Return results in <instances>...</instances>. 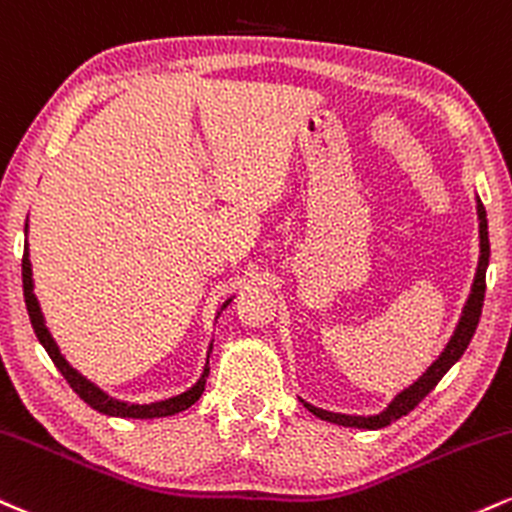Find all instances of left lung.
I'll return each mask as SVG.
<instances>
[{
    "label": "left lung",
    "instance_id": "1",
    "mask_svg": "<svg viewBox=\"0 0 512 512\" xmlns=\"http://www.w3.org/2000/svg\"><path fill=\"white\" fill-rule=\"evenodd\" d=\"M477 214H479V245H482V255H479V267H477V276H474L472 283V293L467 298V305L463 310V317H460L458 329L443 353L439 355V360L434 362L427 372L422 374L410 389H405L400 396H396V400L386 408L381 415L374 417H353V415H338V412H326L319 410L315 405L303 403L312 415H317L319 420L326 422H334L341 424V427H357V429H381V427H389L391 422L400 420L403 415H408L410 410H415L417 405L427 398V393L439 384L443 374L451 369L455 362L460 360V355L465 353V348L470 346L474 331H477L479 317H482V305H484V293H486V264H489V229H486V212L482 200H477Z\"/></svg>",
    "mask_w": 512,
    "mask_h": 512
}]
</instances>
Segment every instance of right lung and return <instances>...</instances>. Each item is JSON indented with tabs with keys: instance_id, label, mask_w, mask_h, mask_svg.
<instances>
[{
	"instance_id": "right-lung-1",
	"label": "right lung",
	"mask_w": 512,
	"mask_h": 512,
	"mask_svg": "<svg viewBox=\"0 0 512 512\" xmlns=\"http://www.w3.org/2000/svg\"><path fill=\"white\" fill-rule=\"evenodd\" d=\"M21 272H23V295H26V307H28V317H30V324H33L35 329V336H38V341L45 346L47 355L52 357V362L57 365V369L61 374H64V379L69 381V386L73 391L78 393L80 398L85 400V403L90 405L92 410L97 412H104V415H114V417H135V420H152V417H166V415H176V412L190 408V405L195 403L197 398L202 396V391H205V377H207V369L205 374H202V379L197 381L193 389L181 393V396L176 398H169V400H159V403H150V405H138V403H121V400H114L109 398L107 393L97 389L95 384H90L88 379L80 377V374L73 369L69 362L64 360L59 353L57 343H54V338L49 336L47 326H45V319H42V312H40V305H38V298H35L33 293V276H30V260H28V243H26V250H23V262H21ZM231 300H226L224 307L229 305ZM221 307V310H224Z\"/></svg>"
}]
</instances>
